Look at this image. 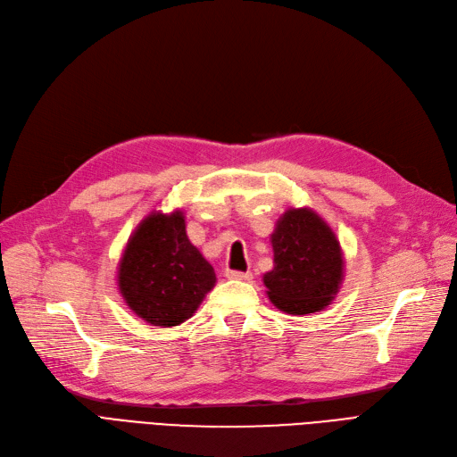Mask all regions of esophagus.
I'll list each match as a JSON object with an SVG mask.
<instances>
[{
  "label": "esophagus",
  "mask_w": 457,
  "mask_h": 457,
  "mask_svg": "<svg viewBox=\"0 0 457 457\" xmlns=\"http://www.w3.org/2000/svg\"><path fill=\"white\" fill-rule=\"evenodd\" d=\"M227 278L228 279H240V281H249L251 278H253V276H251V272H238V270H228L227 272Z\"/></svg>",
  "instance_id": "esophagus-1"
}]
</instances>
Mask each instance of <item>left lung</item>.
Wrapping results in <instances>:
<instances>
[{
    "label": "left lung",
    "mask_w": 457,
    "mask_h": 457,
    "mask_svg": "<svg viewBox=\"0 0 457 457\" xmlns=\"http://www.w3.org/2000/svg\"><path fill=\"white\" fill-rule=\"evenodd\" d=\"M270 242L274 269L262 276L270 303L291 316L328 306L344 278V255L333 228L310 208H291L278 219Z\"/></svg>",
    "instance_id": "left-lung-1"
}]
</instances>
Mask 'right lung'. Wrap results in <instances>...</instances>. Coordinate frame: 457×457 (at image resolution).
I'll return each instance as SVG.
<instances>
[{"mask_svg":"<svg viewBox=\"0 0 457 457\" xmlns=\"http://www.w3.org/2000/svg\"><path fill=\"white\" fill-rule=\"evenodd\" d=\"M213 266L188 242L183 212H153L124 247L117 283L124 303L154 327H176L213 286Z\"/></svg>","mask_w":457,"mask_h":457,"instance_id":"1","label":"right lung"}]
</instances>
